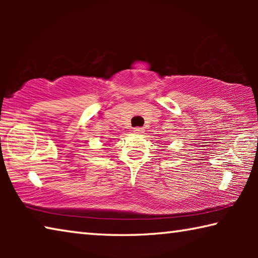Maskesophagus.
<instances>
[{
	"label": "esophagus",
	"mask_w": 258,
	"mask_h": 258,
	"mask_svg": "<svg viewBox=\"0 0 258 258\" xmlns=\"http://www.w3.org/2000/svg\"><path fill=\"white\" fill-rule=\"evenodd\" d=\"M133 132H134L135 134H142L143 132H145V130H143L142 127H135V128L133 130Z\"/></svg>",
	"instance_id": "1"
}]
</instances>
